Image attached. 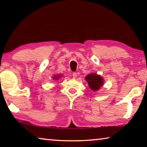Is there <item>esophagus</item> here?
<instances>
[{"mask_svg": "<svg viewBox=\"0 0 147 147\" xmlns=\"http://www.w3.org/2000/svg\"><path fill=\"white\" fill-rule=\"evenodd\" d=\"M73 78H76V77L77 76V73L74 72V73H73Z\"/></svg>", "mask_w": 147, "mask_h": 147, "instance_id": "esophagus-1", "label": "esophagus"}]
</instances>
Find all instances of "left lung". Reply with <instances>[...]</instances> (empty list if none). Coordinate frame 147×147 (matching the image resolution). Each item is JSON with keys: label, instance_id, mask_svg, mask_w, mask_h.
Masks as SVG:
<instances>
[{"label": "left lung", "instance_id": "1", "mask_svg": "<svg viewBox=\"0 0 147 147\" xmlns=\"http://www.w3.org/2000/svg\"><path fill=\"white\" fill-rule=\"evenodd\" d=\"M86 81L88 82L89 88L93 91L98 90L103 85V79L100 76L96 73H91L86 77Z\"/></svg>", "mask_w": 147, "mask_h": 147}]
</instances>
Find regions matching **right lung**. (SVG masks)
Masks as SVG:
<instances>
[{"mask_svg": "<svg viewBox=\"0 0 147 147\" xmlns=\"http://www.w3.org/2000/svg\"><path fill=\"white\" fill-rule=\"evenodd\" d=\"M60 76H61V75L54 76V78H55V79H56V80H58L59 78H60Z\"/></svg>", "mask_w": 147, "mask_h": 147, "instance_id": "add662e5", "label": "right lung"}]
</instances>
